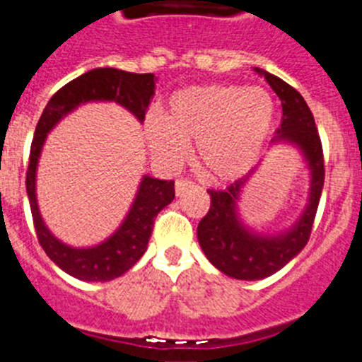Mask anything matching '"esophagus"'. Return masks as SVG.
I'll return each mask as SVG.
<instances>
[{
	"label": "esophagus",
	"instance_id": "34e87169",
	"mask_svg": "<svg viewBox=\"0 0 362 362\" xmlns=\"http://www.w3.org/2000/svg\"><path fill=\"white\" fill-rule=\"evenodd\" d=\"M197 185L192 184L191 180H185V178H182V180H177L175 182V194L177 197H184L185 192H189L191 189H194Z\"/></svg>",
	"mask_w": 362,
	"mask_h": 362
}]
</instances>
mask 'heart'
Wrapping results in <instances>:
<instances>
[{
	"label": "heart",
	"instance_id": "heart-1",
	"mask_svg": "<svg viewBox=\"0 0 362 362\" xmlns=\"http://www.w3.org/2000/svg\"><path fill=\"white\" fill-rule=\"evenodd\" d=\"M275 103L261 87L200 86L170 100L168 114H150L144 137L164 165H178L197 143V158L211 180L243 177L272 132Z\"/></svg>",
	"mask_w": 362,
	"mask_h": 362
}]
</instances>
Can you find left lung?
<instances>
[{
  "label": "left lung",
  "instance_id": "8db88e82",
  "mask_svg": "<svg viewBox=\"0 0 362 362\" xmlns=\"http://www.w3.org/2000/svg\"><path fill=\"white\" fill-rule=\"evenodd\" d=\"M255 71L264 76L282 101V123L272 139V146L289 144L300 151L309 170V197L302 214L291 227L273 234H262L248 227L239 212L243 189L257 168L223 191L209 189L211 209L198 223V243L212 266L238 280L266 279L302 252L309 241L325 182L322 141L313 112L302 94L275 74L259 67H255Z\"/></svg>",
  "mask_w": 362,
  "mask_h": 362
}]
</instances>
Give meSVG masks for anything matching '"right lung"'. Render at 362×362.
<instances>
[{
    "mask_svg": "<svg viewBox=\"0 0 362 362\" xmlns=\"http://www.w3.org/2000/svg\"><path fill=\"white\" fill-rule=\"evenodd\" d=\"M155 74H135L114 67H98L83 73L78 78L57 90L42 110L26 171V192L32 209L37 239L49 259L67 275L86 282H109L127 273L139 261L148 248L153 223L158 212L170 205L175 198V182L158 180L143 175L135 198L119 227L94 246L76 248L53 235L37 204V165L48 134L80 105L90 101H114L134 114L143 123L150 100L155 94Z\"/></svg>",
    "mask_w": 362,
    "mask_h": 362,
    "instance_id": "obj_1",
    "label": "right lung"
}]
</instances>
